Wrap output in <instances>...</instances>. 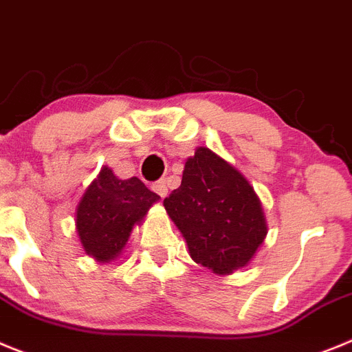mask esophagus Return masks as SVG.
Instances as JSON below:
<instances>
[{"label": "esophagus", "mask_w": 352, "mask_h": 352, "mask_svg": "<svg viewBox=\"0 0 352 352\" xmlns=\"http://www.w3.org/2000/svg\"><path fill=\"white\" fill-rule=\"evenodd\" d=\"M154 191L157 192V195L161 196V198H164V196L168 195V188H166V180H157L156 184L153 186Z\"/></svg>", "instance_id": "obj_1"}]
</instances>
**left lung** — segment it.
<instances>
[{"label": "left lung", "mask_w": 352, "mask_h": 352, "mask_svg": "<svg viewBox=\"0 0 352 352\" xmlns=\"http://www.w3.org/2000/svg\"><path fill=\"white\" fill-rule=\"evenodd\" d=\"M163 205L192 261L217 275L245 268L267 239V217L254 188L208 147L186 160L180 188Z\"/></svg>", "instance_id": "left-lung-1"}]
</instances>
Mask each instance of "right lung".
<instances>
[{
	"label": "right lung",
	"instance_id": "right-lung-1",
	"mask_svg": "<svg viewBox=\"0 0 352 352\" xmlns=\"http://www.w3.org/2000/svg\"><path fill=\"white\" fill-rule=\"evenodd\" d=\"M157 201L160 196L140 179L122 180L112 168L101 166L75 208V230L85 254L98 263L119 258L133 228L144 223L148 208Z\"/></svg>",
	"mask_w": 352,
	"mask_h": 352
}]
</instances>
